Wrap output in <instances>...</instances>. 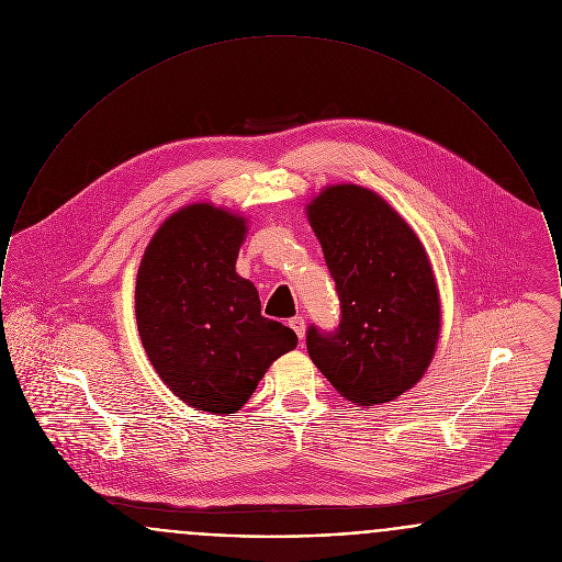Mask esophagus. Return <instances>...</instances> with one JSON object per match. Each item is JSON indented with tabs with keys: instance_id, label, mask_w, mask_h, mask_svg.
<instances>
[{
	"instance_id": "34e87169",
	"label": "esophagus",
	"mask_w": 562,
	"mask_h": 562,
	"mask_svg": "<svg viewBox=\"0 0 562 562\" xmlns=\"http://www.w3.org/2000/svg\"><path fill=\"white\" fill-rule=\"evenodd\" d=\"M290 327L294 329L295 334H297V338L302 340L304 338V331H306V322L302 319V317H294V319H290Z\"/></svg>"
}]
</instances>
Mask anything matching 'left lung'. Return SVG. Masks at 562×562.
<instances>
[{"label": "left lung", "instance_id": "8db88e82", "mask_svg": "<svg viewBox=\"0 0 562 562\" xmlns=\"http://www.w3.org/2000/svg\"><path fill=\"white\" fill-rule=\"evenodd\" d=\"M340 297V325L308 327L306 349L355 406L393 402L427 372L442 306L431 260L413 226L374 190L329 183L306 203Z\"/></svg>", "mask_w": 562, "mask_h": 562}]
</instances>
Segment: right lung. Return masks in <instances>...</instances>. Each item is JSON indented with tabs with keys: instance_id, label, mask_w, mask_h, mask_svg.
Returning <instances> with one entry per match:
<instances>
[{
	"instance_id": "obj_1",
	"label": "right lung",
	"mask_w": 562,
	"mask_h": 562,
	"mask_svg": "<svg viewBox=\"0 0 562 562\" xmlns=\"http://www.w3.org/2000/svg\"><path fill=\"white\" fill-rule=\"evenodd\" d=\"M247 217L213 203L171 213L149 238L135 283V317L149 363L192 408L235 414L270 363L295 349L288 325L262 317L237 272Z\"/></svg>"
}]
</instances>
